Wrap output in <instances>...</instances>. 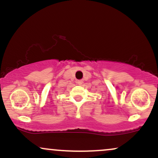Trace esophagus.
Returning a JSON list of instances; mask_svg holds the SVG:
<instances>
[{
	"label": "esophagus",
	"mask_w": 158,
	"mask_h": 158,
	"mask_svg": "<svg viewBox=\"0 0 158 158\" xmlns=\"http://www.w3.org/2000/svg\"><path fill=\"white\" fill-rule=\"evenodd\" d=\"M77 83L78 85H81V84H82V83H83V81H82V80H77Z\"/></svg>",
	"instance_id": "esophagus-1"
}]
</instances>
